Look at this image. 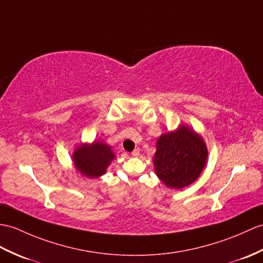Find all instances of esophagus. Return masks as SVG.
<instances>
[{
	"mask_svg": "<svg viewBox=\"0 0 263 263\" xmlns=\"http://www.w3.org/2000/svg\"><path fill=\"white\" fill-rule=\"evenodd\" d=\"M139 155H140V149H139V148L134 149V150L132 151V156H133V157H138Z\"/></svg>",
	"mask_w": 263,
	"mask_h": 263,
	"instance_id": "obj_1",
	"label": "esophagus"
}]
</instances>
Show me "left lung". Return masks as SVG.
<instances>
[{"mask_svg":"<svg viewBox=\"0 0 263 263\" xmlns=\"http://www.w3.org/2000/svg\"><path fill=\"white\" fill-rule=\"evenodd\" d=\"M209 150L203 137L191 126L179 124L158 138L154 155L155 174L164 186L181 189L198 179Z\"/></svg>","mask_w":263,"mask_h":263,"instance_id":"8db88e82","label":"left lung"}]
</instances>
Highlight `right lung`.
Wrapping results in <instances>:
<instances>
[{
  "mask_svg": "<svg viewBox=\"0 0 263 263\" xmlns=\"http://www.w3.org/2000/svg\"><path fill=\"white\" fill-rule=\"evenodd\" d=\"M117 158L112 146L104 141L81 142L74 152L71 160L77 173L89 179L100 178L106 174L107 168Z\"/></svg>",
  "mask_w": 263,
  "mask_h": 263,
  "instance_id": "add662e5",
  "label": "right lung"
}]
</instances>
